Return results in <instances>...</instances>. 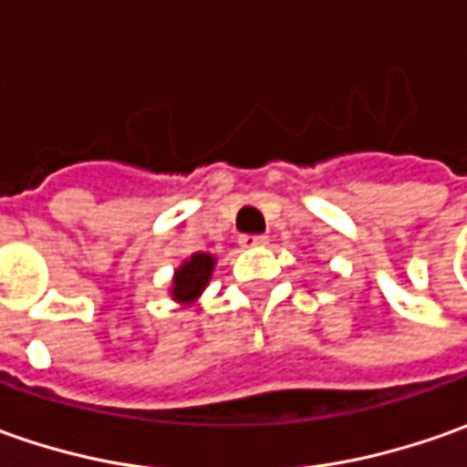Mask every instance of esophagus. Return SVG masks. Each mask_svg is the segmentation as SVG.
I'll list each match as a JSON object with an SVG mask.
<instances>
[{"instance_id":"esophagus-1","label":"esophagus","mask_w":467,"mask_h":467,"mask_svg":"<svg viewBox=\"0 0 467 467\" xmlns=\"http://www.w3.org/2000/svg\"><path fill=\"white\" fill-rule=\"evenodd\" d=\"M239 244H242L244 249H254V246H265L267 239L265 236H249V234H244V236H239Z\"/></svg>"}]
</instances>
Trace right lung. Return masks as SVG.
<instances>
[{"label":"right lung","mask_w":467,"mask_h":467,"mask_svg":"<svg viewBox=\"0 0 467 467\" xmlns=\"http://www.w3.org/2000/svg\"><path fill=\"white\" fill-rule=\"evenodd\" d=\"M215 257L207 252H197L189 260L182 262V267L173 273V285H171V298L179 304H192L205 291L207 280L213 275Z\"/></svg>","instance_id":"right-lung-1"}]
</instances>
